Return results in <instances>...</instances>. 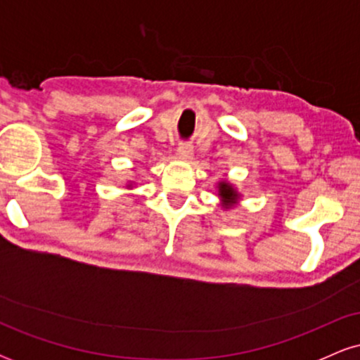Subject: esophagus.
I'll return each mask as SVG.
<instances>
[{
	"label": "esophagus",
	"mask_w": 360,
	"mask_h": 360,
	"mask_svg": "<svg viewBox=\"0 0 360 360\" xmlns=\"http://www.w3.org/2000/svg\"><path fill=\"white\" fill-rule=\"evenodd\" d=\"M177 155H179L181 159H191L193 147L189 146V143H181V146L177 147Z\"/></svg>",
	"instance_id": "esophagus-1"
}]
</instances>
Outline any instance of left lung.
<instances>
[{
	"label": "left lung",
	"mask_w": 360,
	"mask_h": 360,
	"mask_svg": "<svg viewBox=\"0 0 360 360\" xmlns=\"http://www.w3.org/2000/svg\"><path fill=\"white\" fill-rule=\"evenodd\" d=\"M217 194H218V200H220L221 210H225V212L233 210L235 206L240 203V198H242L240 191L235 188V184H232L230 181H226V179L218 181Z\"/></svg>",
	"instance_id": "8db88e82"
}]
</instances>
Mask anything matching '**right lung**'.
Here are the masks:
<instances>
[{
    "label": "right lung",
    "instance_id": "obj_1",
    "mask_svg": "<svg viewBox=\"0 0 360 360\" xmlns=\"http://www.w3.org/2000/svg\"><path fill=\"white\" fill-rule=\"evenodd\" d=\"M125 188H127V189H134V188H135V181H127Z\"/></svg>",
    "mask_w": 360,
    "mask_h": 360
}]
</instances>
